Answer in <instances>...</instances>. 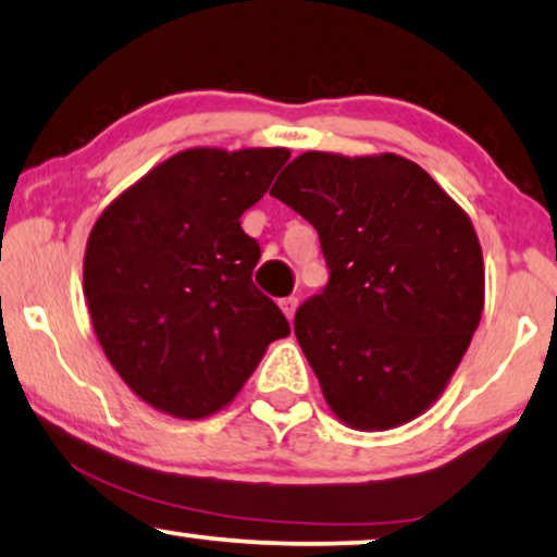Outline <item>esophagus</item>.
I'll list each match as a JSON object with an SVG mask.
<instances>
[{"instance_id": "34e87169", "label": "esophagus", "mask_w": 557, "mask_h": 557, "mask_svg": "<svg viewBox=\"0 0 557 557\" xmlns=\"http://www.w3.org/2000/svg\"><path fill=\"white\" fill-rule=\"evenodd\" d=\"M278 306H281V311H284V317H286L288 321H292V319H294V313H296L298 298H296V296H286V298H281Z\"/></svg>"}]
</instances>
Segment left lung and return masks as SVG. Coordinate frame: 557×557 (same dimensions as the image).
I'll list each match as a JSON object with an SVG mask.
<instances>
[{"instance_id": "obj_1", "label": "left lung", "mask_w": 557, "mask_h": 557, "mask_svg": "<svg viewBox=\"0 0 557 557\" xmlns=\"http://www.w3.org/2000/svg\"><path fill=\"white\" fill-rule=\"evenodd\" d=\"M271 196L319 233L324 292L294 332L332 412L392 430L445 392L485 306L482 248L467 213L412 160L304 152Z\"/></svg>"}]
</instances>
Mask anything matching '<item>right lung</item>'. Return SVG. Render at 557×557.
I'll list each match as a JSON object with an SVG mask.
<instances>
[{"instance_id": "add662e5", "label": "right lung", "mask_w": 557, "mask_h": 557, "mask_svg": "<svg viewBox=\"0 0 557 557\" xmlns=\"http://www.w3.org/2000/svg\"><path fill=\"white\" fill-rule=\"evenodd\" d=\"M286 148H193L104 208L85 248V298L104 357L143 401L200 419L240 392L265 346L292 334L253 286L259 203Z\"/></svg>"}]
</instances>
